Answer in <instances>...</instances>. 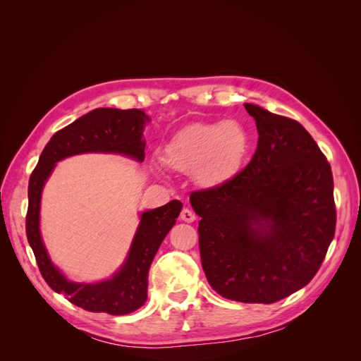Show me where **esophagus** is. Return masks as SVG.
I'll return each mask as SVG.
<instances>
[{
    "mask_svg": "<svg viewBox=\"0 0 361 361\" xmlns=\"http://www.w3.org/2000/svg\"><path fill=\"white\" fill-rule=\"evenodd\" d=\"M180 220L185 223H192L195 220V214L191 209H188V207H183L180 212Z\"/></svg>",
    "mask_w": 361,
    "mask_h": 361,
    "instance_id": "1",
    "label": "esophagus"
}]
</instances>
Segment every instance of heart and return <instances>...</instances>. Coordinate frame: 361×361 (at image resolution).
I'll return each mask as SVG.
<instances>
[{"label":"heart","mask_w":361,"mask_h":361,"mask_svg":"<svg viewBox=\"0 0 361 361\" xmlns=\"http://www.w3.org/2000/svg\"><path fill=\"white\" fill-rule=\"evenodd\" d=\"M248 150L245 126L238 120H223L180 129L164 146L161 159L173 170L192 174L202 187L215 188L236 176Z\"/></svg>","instance_id":"obj_1"}]
</instances>
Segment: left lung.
Here are the masks:
<instances>
[{"mask_svg":"<svg viewBox=\"0 0 361 361\" xmlns=\"http://www.w3.org/2000/svg\"><path fill=\"white\" fill-rule=\"evenodd\" d=\"M257 147L221 187L192 192L202 267L227 300L271 304L314 277L336 231L329 161L297 120L244 104Z\"/></svg>","mask_w":361,"mask_h":361,"instance_id":"obj_1","label":"left lung"}]
</instances>
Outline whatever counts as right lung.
Wrapping results in <instances>:
<instances>
[{
    "instance_id": "1",
    "label": "right lung",
    "mask_w": 361,
    "mask_h": 361,
    "mask_svg": "<svg viewBox=\"0 0 361 361\" xmlns=\"http://www.w3.org/2000/svg\"><path fill=\"white\" fill-rule=\"evenodd\" d=\"M149 116L141 110L96 108L54 134L43 149L28 182L25 231L42 277L49 288L89 312L128 314L147 300L149 269L157 251L182 211L179 200L140 214L137 232L128 255L110 279L94 283L69 280L52 264L40 232L42 192L57 162L81 154H114L145 161V126Z\"/></svg>"
}]
</instances>
